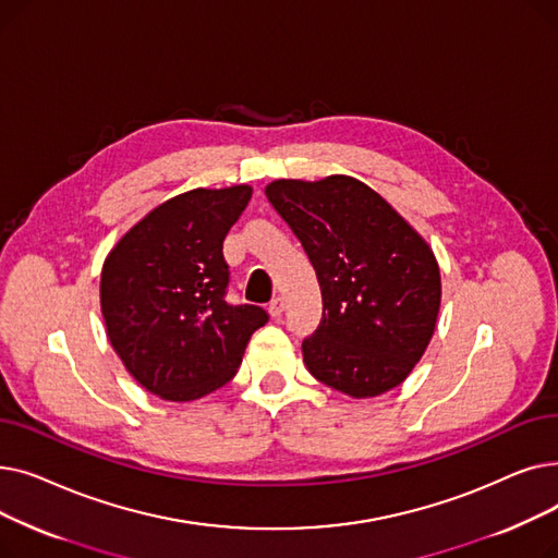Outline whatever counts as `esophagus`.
I'll return each instance as SVG.
<instances>
[{
    "mask_svg": "<svg viewBox=\"0 0 558 558\" xmlns=\"http://www.w3.org/2000/svg\"><path fill=\"white\" fill-rule=\"evenodd\" d=\"M282 312H284V299L278 296L276 301L269 303V314H271V316H280Z\"/></svg>",
    "mask_w": 558,
    "mask_h": 558,
    "instance_id": "obj_1",
    "label": "esophagus"
}]
</instances>
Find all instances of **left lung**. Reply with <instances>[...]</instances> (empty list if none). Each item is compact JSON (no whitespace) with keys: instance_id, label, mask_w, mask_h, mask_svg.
<instances>
[{"instance_id":"left-lung-1","label":"left lung","mask_w":558,"mask_h":558,"mask_svg":"<svg viewBox=\"0 0 558 558\" xmlns=\"http://www.w3.org/2000/svg\"><path fill=\"white\" fill-rule=\"evenodd\" d=\"M303 244L324 299L303 339L307 371L341 393L398 387L423 357L441 305L432 248L391 205L350 175L264 190Z\"/></svg>"}]
</instances>
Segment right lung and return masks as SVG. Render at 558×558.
<instances>
[{"label":"right lung","instance_id":"right-lung-1","mask_svg":"<svg viewBox=\"0 0 558 558\" xmlns=\"http://www.w3.org/2000/svg\"><path fill=\"white\" fill-rule=\"evenodd\" d=\"M253 190H192L158 205L117 242L101 271L108 339L137 383L171 402L223 387L269 320L226 301L223 240Z\"/></svg>","mask_w":558,"mask_h":558}]
</instances>
